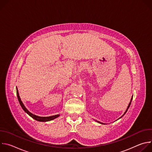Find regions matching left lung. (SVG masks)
<instances>
[{"label":"left lung","instance_id":"left-lung-1","mask_svg":"<svg viewBox=\"0 0 152 152\" xmlns=\"http://www.w3.org/2000/svg\"><path fill=\"white\" fill-rule=\"evenodd\" d=\"M132 99H131V101H132ZM131 102H130V103H129V105H128V107H127V110H126V111H125V113H124V114H123V115H122V117H123V115H124V114H126V112H127V110H128V109H129V106H130V105H131ZM99 123H100V122H99ZM102 124H103V123H102Z\"/></svg>","mask_w":152,"mask_h":152}]
</instances>
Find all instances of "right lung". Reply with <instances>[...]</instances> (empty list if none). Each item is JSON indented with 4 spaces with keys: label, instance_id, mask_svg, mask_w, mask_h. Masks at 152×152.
Returning a JSON list of instances; mask_svg holds the SVG:
<instances>
[{
    "label": "right lung",
    "instance_id": "right-lung-1",
    "mask_svg": "<svg viewBox=\"0 0 152 152\" xmlns=\"http://www.w3.org/2000/svg\"><path fill=\"white\" fill-rule=\"evenodd\" d=\"M17 90V98H18V102L20 103V104L21 105V107L23 108V110L28 114H29L31 117H32L34 119L37 120V121H50V120H52L57 117H58L59 116V115H53V116H50V117H39V116H37V115H35L33 114H32L31 113H30L26 108V107L24 106L23 103H22V102L21 101V99L20 98V96H19V94H18V90L17 88H16Z\"/></svg>",
    "mask_w": 152,
    "mask_h": 152
}]
</instances>
